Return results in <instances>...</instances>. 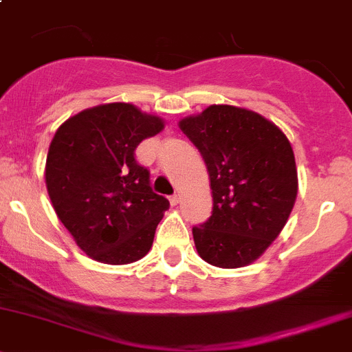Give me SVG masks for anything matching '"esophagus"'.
Returning <instances> with one entry per match:
<instances>
[{
    "label": "esophagus",
    "mask_w": 352,
    "mask_h": 352,
    "mask_svg": "<svg viewBox=\"0 0 352 352\" xmlns=\"http://www.w3.org/2000/svg\"><path fill=\"white\" fill-rule=\"evenodd\" d=\"M170 203L172 204H179L180 203V194L175 192L173 196H170Z\"/></svg>",
    "instance_id": "34e87169"
}]
</instances>
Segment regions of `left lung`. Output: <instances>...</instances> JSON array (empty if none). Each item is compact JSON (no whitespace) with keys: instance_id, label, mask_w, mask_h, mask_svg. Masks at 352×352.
<instances>
[{"instance_id":"obj_1","label":"left lung","mask_w":352,"mask_h":352,"mask_svg":"<svg viewBox=\"0 0 352 352\" xmlns=\"http://www.w3.org/2000/svg\"><path fill=\"white\" fill-rule=\"evenodd\" d=\"M179 127L199 149L213 211L192 227L197 254L218 268L248 267L285 227L298 196V168L287 135L248 108L211 104Z\"/></svg>"}]
</instances>
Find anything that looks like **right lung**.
<instances>
[{"label":"right lung","mask_w":352,"mask_h":352,"mask_svg":"<svg viewBox=\"0 0 352 352\" xmlns=\"http://www.w3.org/2000/svg\"><path fill=\"white\" fill-rule=\"evenodd\" d=\"M163 129V118L131 103L98 104L58 127L44 168L47 194L89 258L129 265L151 249L170 203L153 192L148 168L134 151Z\"/></svg>","instance_id":"add662e5"}]
</instances>
